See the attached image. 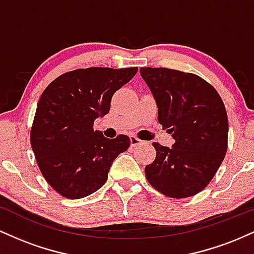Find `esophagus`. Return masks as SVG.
<instances>
[{
    "mask_svg": "<svg viewBox=\"0 0 254 254\" xmlns=\"http://www.w3.org/2000/svg\"><path fill=\"white\" fill-rule=\"evenodd\" d=\"M130 143L132 147H136V145H138L139 143H142V141L139 138H137L136 136H130Z\"/></svg>",
    "mask_w": 254,
    "mask_h": 254,
    "instance_id": "obj_1",
    "label": "esophagus"
}]
</instances>
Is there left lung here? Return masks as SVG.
<instances>
[{
  "label": "left lung",
  "instance_id": "obj_1",
  "mask_svg": "<svg viewBox=\"0 0 254 254\" xmlns=\"http://www.w3.org/2000/svg\"><path fill=\"white\" fill-rule=\"evenodd\" d=\"M141 76L157 105V121L174 142H154L156 157L145 166L154 189L172 198L198 193L222 164L228 141V118L216 89L202 77L167 68H141Z\"/></svg>",
  "mask_w": 254,
  "mask_h": 254
}]
</instances>
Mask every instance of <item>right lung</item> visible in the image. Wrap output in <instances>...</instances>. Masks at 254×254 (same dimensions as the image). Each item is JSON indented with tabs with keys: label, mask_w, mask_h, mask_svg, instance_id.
I'll list each match as a JSON object with an SVG mask.
<instances>
[{
	"label": "right lung",
	"mask_w": 254,
	"mask_h": 254,
	"mask_svg": "<svg viewBox=\"0 0 254 254\" xmlns=\"http://www.w3.org/2000/svg\"><path fill=\"white\" fill-rule=\"evenodd\" d=\"M136 72L137 68L76 69L43 92L31 145L44 178L63 197L78 199L99 190L116 157L129 148L127 135L109 139L93 124L109 113L112 95Z\"/></svg>",
	"instance_id": "1"
}]
</instances>
